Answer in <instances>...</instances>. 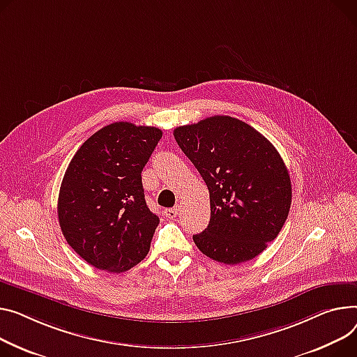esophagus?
Segmentation results:
<instances>
[{
  "label": "esophagus",
  "instance_id": "esophagus-1",
  "mask_svg": "<svg viewBox=\"0 0 357 357\" xmlns=\"http://www.w3.org/2000/svg\"><path fill=\"white\" fill-rule=\"evenodd\" d=\"M163 213L168 218H175L176 215H178V208H166L165 211H163Z\"/></svg>",
  "mask_w": 357,
  "mask_h": 357
}]
</instances>
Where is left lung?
<instances>
[{
	"mask_svg": "<svg viewBox=\"0 0 357 357\" xmlns=\"http://www.w3.org/2000/svg\"><path fill=\"white\" fill-rule=\"evenodd\" d=\"M174 136L209 191V224L194 235L199 251L224 264L263 252L291 205L290 175L271 142L231 116L179 126Z\"/></svg>",
	"mask_w": 357,
	"mask_h": 357,
	"instance_id": "8db88e82",
	"label": "left lung"
}]
</instances>
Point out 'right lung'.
Instances as JSON below:
<instances>
[{
  "label": "right lung",
  "mask_w": 357,
  "mask_h": 357,
  "mask_svg": "<svg viewBox=\"0 0 357 357\" xmlns=\"http://www.w3.org/2000/svg\"><path fill=\"white\" fill-rule=\"evenodd\" d=\"M160 137L158 128L116 122L91 135L70 160L59 222L90 266L123 273L148 255L159 218L146 205L142 171Z\"/></svg>",
  "instance_id": "right-lung-1"
}]
</instances>
